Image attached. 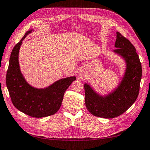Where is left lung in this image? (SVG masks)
<instances>
[{
  "instance_id": "1",
  "label": "left lung",
  "mask_w": 150,
  "mask_h": 150,
  "mask_svg": "<svg viewBox=\"0 0 150 150\" xmlns=\"http://www.w3.org/2000/svg\"><path fill=\"white\" fill-rule=\"evenodd\" d=\"M115 47L112 51L125 61V69L117 87L109 93L101 95L88 83L84 84L85 105L92 115L110 119L126 111L137 98L142 69L138 54L134 45L119 32L116 33Z\"/></svg>"
}]
</instances>
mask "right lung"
<instances>
[{
    "label": "right lung",
    "mask_w": 150,
    "mask_h": 150,
    "mask_svg": "<svg viewBox=\"0 0 150 150\" xmlns=\"http://www.w3.org/2000/svg\"><path fill=\"white\" fill-rule=\"evenodd\" d=\"M33 31V29L28 30L12 51L6 83L11 101L16 109L33 117H44L57 112L64 93L72 82L76 80V77L61 79L41 89L28 83L21 71L18 53L23 41Z\"/></svg>",
    "instance_id": "1"
}]
</instances>
